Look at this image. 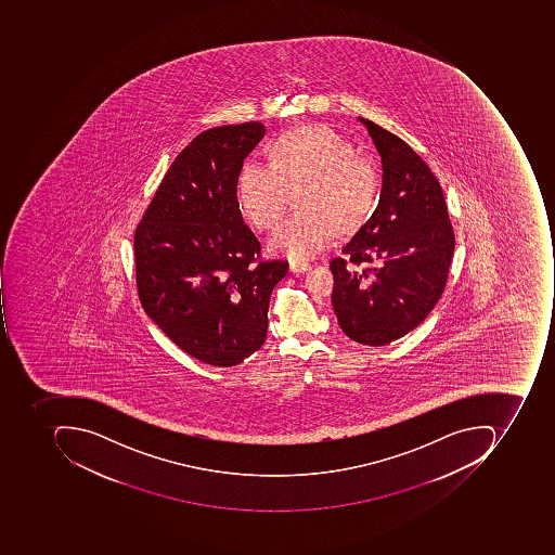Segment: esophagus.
Masks as SVG:
<instances>
[{"mask_svg":"<svg viewBox=\"0 0 555 555\" xmlns=\"http://www.w3.org/2000/svg\"><path fill=\"white\" fill-rule=\"evenodd\" d=\"M312 269V264L308 263H291V272L292 273H305L308 270Z\"/></svg>","mask_w":555,"mask_h":555,"instance_id":"esophagus-1","label":"esophagus"}]
</instances>
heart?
<instances>
[{
    "label": "heart",
    "instance_id": "1",
    "mask_svg": "<svg viewBox=\"0 0 555 555\" xmlns=\"http://www.w3.org/2000/svg\"><path fill=\"white\" fill-rule=\"evenodd\" d=\"M269 167L245 164L236 177V205L260 232H272L292 193L300 214L270 238L272 254L305 261L326 248L335 233L359 232L374 214L378 178L347 138L323 125L295 128L267 146Z\"/></svg>",
    "mask_w": 555,
    "mask_h": 555
}]
</instances>
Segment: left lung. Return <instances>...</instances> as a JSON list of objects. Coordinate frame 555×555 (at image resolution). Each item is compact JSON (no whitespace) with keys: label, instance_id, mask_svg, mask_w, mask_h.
Returning <instances> with one entry per match:
<instances>
[{"label":"left lung","instance_id":"8db88e82","mask_svg":"<svg viewBox=\"0 0 555 555\" xmlns=\"http://www.w3.org/2000/svg\"><path fill=\"white\" fill-rule=\"evenodd\" d=\"M359 120L380 153L384 185L377 210L330 261L332 304L348 338L382 347L421 325L439 301L455 236L442 186L424 159L402 138Z\"/></svg>","mask_w":555,"mask_h":555}]
</instances>
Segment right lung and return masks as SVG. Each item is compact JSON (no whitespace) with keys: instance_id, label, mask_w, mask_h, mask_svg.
I'll use <instances>...</instances> for the list:
<instances>
[{"instance_id":"obj_1","label":"right lung","mask_w":555,"mask_h":555,"mask_svg":"<svg viewBox=\"0 0 555 555\" xmlns=\"http://www.w3.org/2000/svg\"><path fill=\"white\" fill-rule=\"evenodd\" d=\"M264 134L258 121L210 128L175 158L134 232L138 297L181 350L238 365L263 345L270 295L288 272L260 258L236 177Z\"/></svg>"}]
</instances>
